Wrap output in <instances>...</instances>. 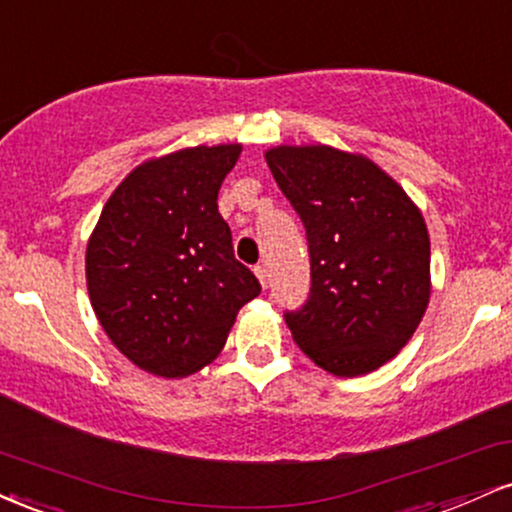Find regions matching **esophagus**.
Wrapping results in <instances>:
<instances>
[{
	"label": "esophagus",
	"mask_w": 512,
	"mask_h": 512,
	"mask_svg": "<svg viewBox=\"0 0 512 512\" xmlns=\"http://www.w3.org/2000/svg\"><path fill=\"white\" fill-rule=\"evenodd\" d=\"M254 273H256L258 282H261V287H263V290H268V268L263 266V263H258V266L254 268Z\"/></svg>",
	"instance_id": "34e87169"
}]
</instances>
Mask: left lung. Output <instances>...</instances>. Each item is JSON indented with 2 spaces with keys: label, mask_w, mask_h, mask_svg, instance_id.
<instances>
[{
  "label": "left lung",
  "mask_w": 512,
  "mask_h": 512,
  "mask_svg": "<svg viewBox=\"0 0 512 512\" xmlns=\"http://www.w3.org/2000/svg\"><path fill=\"white\" fill-rule=\"evenodd\" d=\"M266 162L309 242V299L285 314L294 342L333 376L376 371L407 345L429 306L422 213L364 155L278 146Z\"/></svg>",
  "instance_id": "left-lung-1"
}]
</instances>
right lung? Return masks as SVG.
I'll use <instances>...</instances> for the list:
<instances>
[{"instance_id":"1","label":"right lung","mask_w":512,"mask_h":512,"mask_svg":"<svg viewBox=\"0 0 512 512\" xmlns=\"http://www.w3.org/2000/svg\"><path fill=\"white\" fill-rule=\"evenodd\" d=\"M242 146H196L138 165L88 239L86 282L102 330L138 369L182 378L218 357L261 285L218 213Z\"/></svg>"}]
</instances>
